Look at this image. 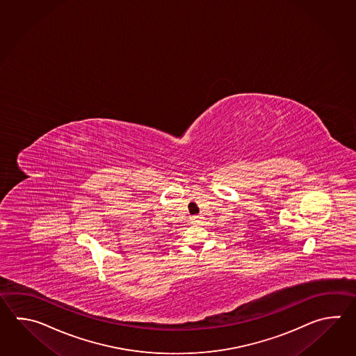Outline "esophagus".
Masks as SVG:
<instances>
[{
    "label": "esophagus",
    "instance_id": "1",
    "mask_svg": "<svg viewBox=\"0 0 356 356\" xmlns=\"http://www.w3.org/2000/svg\"><path fill=\"white\" fill-rule=\"evenodd\" d=\"M192 220V222H195V224H198V222H201V220H202V216L201 215H195V216H192L191 218Z\"/></svg>",
    "mask_w": 356,
    "mask_h": 356
}]
</instances>
